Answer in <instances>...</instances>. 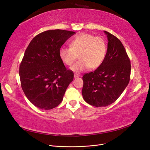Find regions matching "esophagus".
<instances>
[{
	"instance_id": "esophagus-1",
	"label": "esophagus",
	"mask_w": 150,
	"mask_h": 150,
	"mask_svg": "<svg viewBox=\"0 0 150 150\" xmlns=\"http://www.w3.org/2000/svg\"><path fill=\"white\" fill-rule=\"evenodd\" d=\"M80 76H81V75H80V74H76V73H75V74H74V78H79Z\"/></svg>"
}]
</instances>
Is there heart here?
I'll use <instances>...</instances> for the list:
<instances>
[{"instance_id": "1", "label": "heart", "mask_w": 150, "mask_h": 150, "mask_svg": "<svg viewBox=\"0 0 150 150\" xmlns=\"http://www.w3.org/2000/svg\"><path fill=\"white\" fill-rule=\"evenodd\" d=\"M69 47H61L59 56L67 66L73 64L78 56L79 60L71 67L76 72L83 71L88 67L90 69L99 67L107 52L106 44L103 38L87 33H80L72 39Z\"/></svg>"}]
</instances>
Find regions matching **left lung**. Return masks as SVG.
<instances>
[{"instance_id":"obj_1","label":"left lung","mask_w":150,"mask_h":150,"mask_svg":"<svg viewBox=\"0 0 150 150\" xmlns=\"http://www.w3.org/2000/svg\"><path fill=\"white\" fill-rule=\"evenodd\" d=\"M104 33L108 41L105 59L98 69L83 76V99L96 107L114 103L130 79V61L123 45L114 35L105 30Z\"/></svg>"}]
</instances>
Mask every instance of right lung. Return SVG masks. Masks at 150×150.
Wrapping results in <instances>:
<instances>
[{
	"mask_svg": "<svg viewBox=\"0 0 150 150\" xmlns=\"http://www.w3.org/2000/svg\"><path fill=\"white\" fill-rule=\"evenodd\" d=\"M76 34L65 30H49L33 39L19 67L22 90L29 101L41 110H51L63 99L74 73L66 69L59 50Z\"/></svg>",
	"mask_w": 150,
	"mask_h": 150,
	"instance_id": "right-lung-1",
	"label": "right lung"
}]
</instances>
